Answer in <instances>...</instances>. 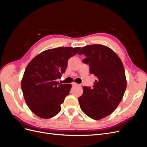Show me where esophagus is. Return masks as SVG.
<instances>
[{
    "instance_id": "34e87169",
    "label": "esophagus",
    "mask_w": 147,
    "mask_h": 147,
    "mask_svg": "<svg viewBox=\"0 0 147 147\" xmlns=\"http://www.w3.org/2000/svg\"><path fill=\"white\" fill-rule=\"evenodd\" d=\"M72 84L73 86H77V85H78V84L76 83H75V82H73V83H72Z\"/></svg>"
}]
</instances>
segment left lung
Returning <instances> with one entry per match:
<instances>
[{"instance_id": "obj_1", "label": "left lung", "mask_w": 147, "mask_h": 147, "mask_svg": "<svg viewBox=\"0 0 147 147\" xmlns=\"http://www.w3.org/2000/svg\"><path fill=\"white\" fill-rule=\"evenodd\" d=\"M82 54L86 56L83 62L90 65V74L97 80L92 88L83 86L79 104L87 116L100 119L113 112L123 99L127 84L124 68L118 56L106 46H85L78 53Z\"/></svg>"}]
</instances>
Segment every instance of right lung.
Masks as SVG:
<instances>
[{
	"label": "right lung",
	"mask_w": 147,
	"mask_h": 147,
	"mask_svg": "<svg viewBox=\"0 0 147 147\" xmlns=\"http://www.w3.org/2000/svg\"><path fill=\"white\" fill-rule=\"evenodd\" d=\"M80 47H58L40 53L30 61L21 80L24 100L32 112L41 118L55 117L61 104L69 94L71 84H60L56 80L65 72L70 57Z\"/></svg>",
	"instance_id": "obj_1"
}]
</instances>
